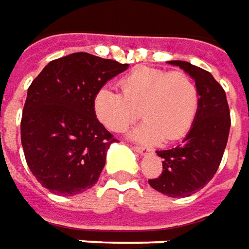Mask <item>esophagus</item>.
<instances>
[{
	"label": "esophagus",
	"instance_id": "34e87169",
	"mask_svg": "<svg viewBox=\"0 0 249 249\" xmlns=\"http://www.w3.org/2000/svg\"><path fill=\"white\" fill-rule=\"evenodd\" d=\"M133 150L136 151V153H139V154H147L150 150L148 148H145L143 145H133Z\"/></svg>",
	"mask_w": 249,
	"mask_h": 249
}]
</instances>
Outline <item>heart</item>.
I'll use <instances>...</instances> for the list:
<instances>
[{"label": "heart", "instance_id": "obj_1", "mask_svg": "<svg viewBox=\"0 0 249 249\" xmlns=\"http://www.w3.org/2000/svg\"><path fill=\"white\" fill-rule=\"evenodd\" d=\"M119 87L122 93L105 87L93 96L95 116L107 130L122 133L139 116L144 122L130 134L139 142H175L191 130L200 95L189 74L140 66L123 75Z\"/></svg>", "mask_w": 249, "mask_h": 249}]
</instances>
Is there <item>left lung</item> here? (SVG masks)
<instances>
[{"instance_id":"obj_1","label":"left lung","mask_w":249,"mask_h":249,"mask_svg":"<svg viewBox=\"0 0 249 249\" xmlns=\"http://www.w3.org/2000/svg\"><path fill=\"white\" fill-rule=\"evenodd\" d=\"M169 64L180 67L195 80L200 102L195 123L182 144L157 151L162 158V172L148 183L171 197H185L205 188L217 172L229 140L230 109L223 87L209 71L179 60Z\"/></svg>"}]
</instances>
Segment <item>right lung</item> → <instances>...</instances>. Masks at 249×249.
Here are the masks:
<instances>
[{
	"instance_id": "add662e5",
	"label": "right lung",
	"mask_w": 249,
	"mask_h": 249,
	"mask_svg": "<svg viewBox=\"0 0 249 249\" xmlns=\"http://www.w3.org/2000/svg\"><path fill=\"white\" fill-rule=\"evenodd\" d=\"M129 67L89 53L50 61L32 81L20 120L28 167L50 192L81 193L99 179L116 142L93 112V96Z\"/></svg>"
}]
</instances>
